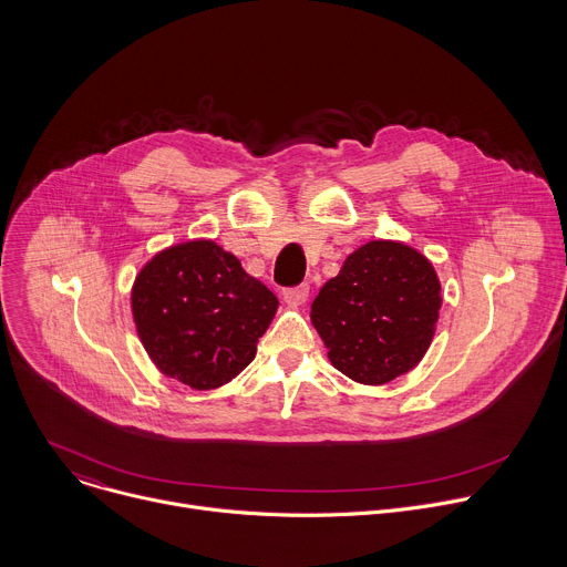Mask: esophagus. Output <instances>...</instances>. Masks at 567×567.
Masks as SVG:
<instances>
[{
  "label": "esophagus",
  "mask_w": 567,
  "mask_h": 567,
  "mask_svg": "<svg viewBox=\"0 0 567 567\" xmlns=\"http://www.w3.org/2000/svg\"><path fill=\"white\" fill-rule=\"evenodd\" d=\"M307 296H309V285L307 282H302V285H296V287H287L285 291H282V298H285V302L287 305H302L305 300H307Z\"/></svg>",
  "instance_id": "34e87169"
}]
</instances>
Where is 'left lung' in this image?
<instances>
[{
  "mask_svg": "<svg viewBox=\"0 0 567 567\" xmlns=\"http://www.w3.org/2000/svg\"><path fill=\"white\" fill-rule=\"evenodd\" d=\"M442 305L431 262L399 241L357 249L311 302V322L337 370L379 385L426 354Z\"/></svg>",
  "mask_w": 567,
  "mask_h": 567,
  "instance_id": "left-lung-1",
  "label": "left lung"
}]
</instances>
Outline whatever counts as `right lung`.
<instances>
[{"label": "right lung", "mask_w": 567, "mask_h": 567, "mask_svg": "<svg viewBox=\"0 0 567 567\" xmlns=\"http://www.w3.org/2000/svg\"><path fill=\"white\" fill-rule=\"evenodd\" d=\"M278 298L210 239L154 256L132 289L138 337L156 368L210 390L245 370Z\"/></svg>", "instance_id": "1"}]
</instances>
